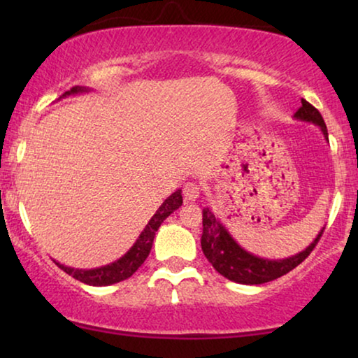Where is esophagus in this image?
Segmentation results:
<instances>
[{
    "mask_svg": "<svg viewBox=\"0 0 358 358\" xmlns=\"http://www.w3.org/2000/svg\"><path fill=\"white\" fill-rule=\"evenodd\" d=\"M182 194H184L185 202H195V200H197L199 195H200V189L195 182H187L184 185Z\"/></svg>",
    "mask_w": 358,
    "mask_h": 358,
    "instance_id": "1",
    "label": "esophagus"
}]
</instances>
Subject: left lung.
I'll list each match as a JSON object with an SVG mask.
<instances>
[{
	"label": "left lung",
	"instance_id": "8db88e82",
	"mask_svg": "<svg viewBox=\"0 0 358 358\" xmlns=\"http://www.w3.org/2000/svg\"><path fill=\"white\" fill-rule=\"evenodd\" d=\"M296 120L310 122L321 129L322 135L327 140V129L324 119L320 114L316 107H313L310 102L301 99V107L295 112ZM203 233L200 244H202V251L208 262L212 264L215 271L227 277L228 280L243 283V285H261V283L275 280V278L285 275L293 271L296 266L305 261L310 256V252L320 241L324 228L317 233L310 246L303 249L301 252L295 256L285 259H264L254 254L248 252L246 249L239 246L234 241L227 227L215 217V213L210 208H203Z\"/></svg>",
	"mask_w": 358,
	"mask_h": 358
}]
</instances>
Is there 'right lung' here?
<instances>
[{"label":"right lung","instance_id":"1","mask_svg":"<svg viewBox=\"0 0 358 358\" xmlns=\"http://www.w3.org/2000/svg\"><path fill=\"white\" fill-rule=\"evenodd\" d=\"M87 91L90 90L85 86H75L71 87L70 91H66L65 94L60 96V99L62 97L81 94V92H87ZM180 205H182V195H180V190L178 189L174 194H171L169 197L161 203V207L158 210H156V213L151 217L148 224L143 228V231L140 233V236L135 241L134 246H131L120 259H117L115 262H110L107 264V266L96 267V268H73V267L63 266V264L57 261L53 262H55L63 272H66L68 275L75 277L76 280L87 283V285H92V287H106V285H112V283L125 280V278L134 275V273L138 271L141 264L145 262V259L148 257V254L151 251V246H153L155 234L161 227V223H163L164 220L174 212V210H178Z\"/></svg>","mask_w":358,"mask_h":358}]
</instances>
